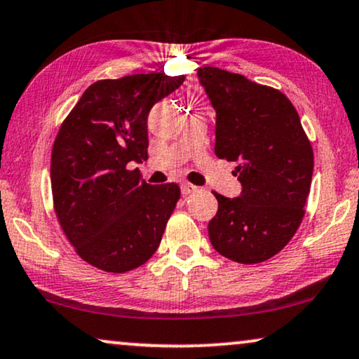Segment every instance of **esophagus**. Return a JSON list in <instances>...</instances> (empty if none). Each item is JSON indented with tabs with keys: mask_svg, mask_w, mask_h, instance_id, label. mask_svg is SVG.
Instances as JSON below:
<instances>
[{
	"mask_svg": "<svg viewBox=\"0 0 359 359\" xmlns=\"http://www.w3.org/2000/svg\"><path fill=\"white\" fill-rule=\"evenodd\" d=\"M180 190H182V195L187 196L190 194H195V191L198 190V187L194 185V184H189V182H184V184L180 185Z\"/></svg>",
	"mask_w": 359,
	"mask_h": 359,
	"instance_id": "1",
	"label": "esophagus"
}]
</instances>
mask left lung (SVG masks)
I'll list each match as a JSON object with an SVG mask.
<instances>
[{
	"label": "left lung",
	"instance_id": "left-lung-1",
	"mask_svg": "<svg viewBox=\"0 0 359 359\" xmlns=\"http://www.w3.org/2000/svg\"><path fill=\"white\" fill-rule=\"evenodd\" d=\"M200 83L216 110L215 154L236 163L237 198L216 194L208 224L215 250L255 265L278 254L304 218L314 151L294 105L281 90L242 74L205 67Z\"/></svg>",
	"mask_w": 359,
	"mask_h": 359
}]
</instances>
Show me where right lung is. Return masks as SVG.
<instances>
[{"instance_id":"right-lung-1","label":"right lung","mask_w":359,"mask_h":359,"mask_svg":"<svg viewBox=\"0 0 359 359\" xmlns=\"http://www.w3.org/2000/svg\"><path fill=\"white\" fill-rule=\"evenodd\" d=\"M185 76L131 74L90 84L52 148L55 215L86 264L125 273L161 244L180 198L177 184L148 185L133 163L148 159V115Z\"/></svg>"}]
</instances>
